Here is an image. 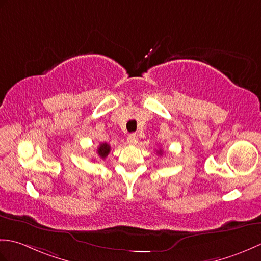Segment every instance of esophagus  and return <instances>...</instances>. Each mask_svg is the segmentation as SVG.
I'll return each mask as SVG.
<instances>
[{"instance_id":"34e87169","label":"esophagus","mask_w":261,"mask_h":261,"mask_svg":"<svg viewBox=\"0 0 261 261\" xmlns=\"http://www.w3.org/2000/svg\"><path fill=\"white\" fill-rule=\"evenodd\" d=\"M137 142H138V137L136 134H129L128 137H127V143L130 145L137 144Z\"/></svg>"}]
</instances>
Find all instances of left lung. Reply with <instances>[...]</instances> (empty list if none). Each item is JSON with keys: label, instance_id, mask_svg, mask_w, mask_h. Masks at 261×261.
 <instances>
[{"label": "left lung", "instance_id": "obj_1", "mask_svg": "<svg viewBox=\"0 0 261 261\" xmlns=\"http://www.w3.org/2000/svg\"><path fill=\"white\" fill-rule=\"evenodd\" d=\"M158 153H159V154H162V151H161V150H160V151H158Z\"/></svg>", "mask_w": 261, "mask_h": 261}]
</instances>
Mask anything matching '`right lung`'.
Returning a JSON list of instances; mask_svg holds the SVG:
<instances>
[{
    "instance_id": "add662e5",
    "label": "right lung",
    "mask_w": 261,
    "mask_h": 261,
    "mask_svg": "<svg viewBox=\"0 0 261 261\" xmlns=\"http://www.w3.org/2000/svg\"><path fill=\"white\" fill-rule=\"evenodd\" d=\"M109 152H110V145L107 144V143H101L98 147V155L101 159H106L108 156Z\"/></svg>"
}]
</instances>
